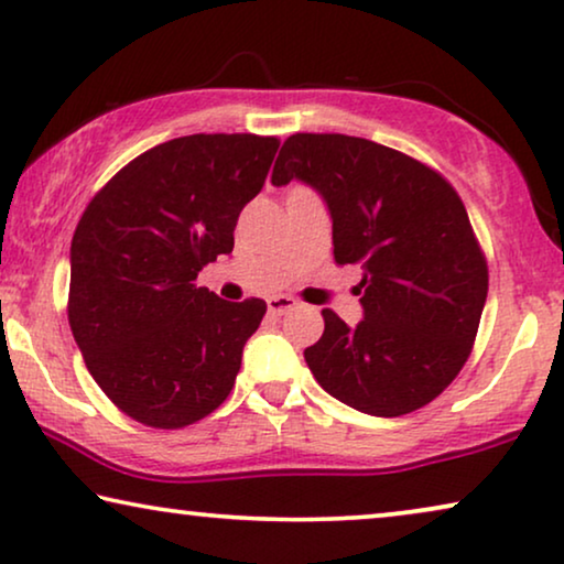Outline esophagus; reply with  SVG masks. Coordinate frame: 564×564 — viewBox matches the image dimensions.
I'll return each instance as SVG.
<instances>
[{
    "instance_id": "1",
    "label": "esophagus",
    "mask_w": 564,
    "mask_h": 564,
    "mask_svg": "<svg viewBox=\"0 0 564 564\" xmlns=\"http://www.w3.org/2000/svg\"><path fill=\"white\" fill-rule=\"evenodd\" d=\"M267 307H269V313H272V315H284L288 311H292V307H295V300L288 297V295L269 297L267 300Z\"/></svg>"
}]
</instances>
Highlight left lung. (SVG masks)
Returning <instances> with one entry per match:
<instances>
[{"instance_id":"obj_1","label":"left lung","mask_w":564,"mask_h":564,"mask_svg":"<svg viewBox=\"0 0 564 564\" xmlns=\"http://www.w3.org/2000/svg\"><path fill=\"white\" fill-rule=\"evenodd\" d=\"M303 182L330 215L336 264L361 269L357 326L323 311L305 361L323 390L354 411L395 419L442 395L473 349L488 264L449 182L367 138L297 133L272 184Z\"/></svg>"}]
</instances>
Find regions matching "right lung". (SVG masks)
<instances>
[{
  "label": "right lung",
  "mask_w": 564,
  "mask_h": 564,
  "mask_svg": "<svg viewBox=\"0 0 564 564\" xmlns=\"http://www.w3.org/2000/svg\"><path fill=\"white\" fill-rule=\"evenodd\" d=\"M280 149L251 133L184 135L120 169L72 241L68 323L107 398L143 426L182 429L234 390L267 303H228L197 272L234 251L238 215Z\"/></svg>",
  "instance_id": "right-lung-1"
}]
</instances>
